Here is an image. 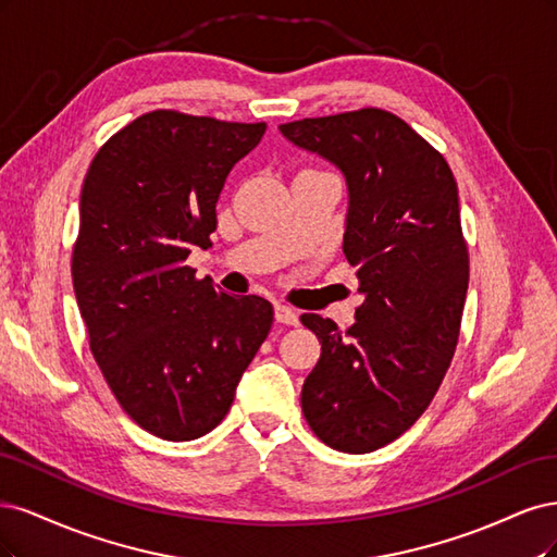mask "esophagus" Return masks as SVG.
<instances>
[{
	"instance_id": "esophagus-1",
	"label": "esophagus",
	"mask_w": 557,
	"mask_h": 557,
	"mask_svg": "<svg viewBox=\"0 0 557 557\" xmlns=\"http://www.w3.org/2000/svg\"><path fill=\"white\" fill-rule=\"evenodd\" d=\"M275 319L280 321V324H286V326H298L300 319H298V312L286 308V305H275Z\"/></svg>"
}]
</instances>
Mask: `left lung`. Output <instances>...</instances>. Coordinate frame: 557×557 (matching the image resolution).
Here are the masks:
<instances>
[{"label":"left lung","instance_id":"left-lung-1","mask_svg":"<svg viewBox=\"0 0 557 557\" xmlns=\"http://www.w3.org/2000/svg\"><path fill=\"white\" fill-rule=\"evenodd\" d=\"M296 148L345 175L343 252L361 282L356 321L302 314L321 356L300 405L314 435L345 454L398 440L451 363L470 261L458 187L444 157L398 115L363 109L280 124Z\"/></svg>","mask_w":557,"mask_h":557}]
</instances>
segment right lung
Here are the masks:
<instances>
[{
    "mask_svg": "<svg viewBox=\"0 0 557 557\" xmlns=\"http://www.w3.org/2000/svg\"><path fill=\"white\" fill-rule=\"evenodd\" d=\"M265 124L152 111L97 152L71 261L89 349L148 433L196 440L218 425L273 326L261 296H231L185 261L208 249L226 175Z\"/></svg>",
    "mask_w": 557,
    "mask_h": 557,
    "instance_id": "right-lung-1",
    "label": "right lung"
}]
</instances>
